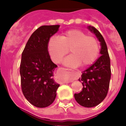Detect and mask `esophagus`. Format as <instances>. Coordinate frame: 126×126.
<instances>
[{
    "instance_id": "1",
    "label": "esophagus",
    "mask_w": 126,
    "mask_h": 126,
    "mask_svg": "<svg viewBox=\"0 0 126 126\" xmlns=\"http://www.w3.org/2000/svg\"><path fill=\"white\" fill-rule=\"evenodd\" d=\"M62 69H63V70H66V71H73V70H71V69L70 68H62Z\"/></svg>"
}]
</instances>
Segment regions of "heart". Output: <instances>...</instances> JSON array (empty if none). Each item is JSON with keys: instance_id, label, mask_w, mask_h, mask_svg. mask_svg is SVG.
Instances as JSON below:
<instances>
[{"instance_id": "heart-1", "label": "heart", "mask_w": 126, "mask_h": 126, "mask_svg": "<svg viewBox=\"0 0 126 126\" xmlns=\"http://www.w3.org/2000/svg\"><path fill=\"white\" fill-rule=\"evenodd\" d=\"M47 51L52 61L59 63L69 53L72 55L64 60L67 65L86 66L92 64L99 55L98 41L92 36H87L79 29H70L62 34L60 38L52 36L47 41Z\"/></svg>"}]
</instances>
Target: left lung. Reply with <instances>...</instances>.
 <instances>
[{"label": "left lung", "instance_id": "left-lung-1", "mask_svg": "<svg viewBox=\"0 0 126 126\" xmlns=\"http://www.w3.org/2000/svg\"><path fill=\"white\" fill-rule=\"evenodd\" d=\"M88 29L95 34L100 42L101 50L97 61L90 67L83 71L79 81L83 86L79 94H75L76 101L85 107H93L104 100L108 93L111 77L110 61L107 45L103 36L97 29L89 26Z\"/></svg>", "mask_w": 126, "mask_h": 126}]
</instances>
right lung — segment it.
<instances>
[{"instance_id": "obj_1", "label": "right lung", "mask_w": 126, "mask_h": 126, "mask_svg": "<svg viewBox=\"0 0 126 126\" xmlns=\"http://www.w3.org/2000/svg\"><path fill=\"white\" fill-rule=\"evenodd\" d=\"M59 25L42 26L32 34L22 53L20 74L22 92L35 107L43 108L54 102L60 85L53 79L57 65L51 61L47 41Z\"/></svg>"}]
</instances>
